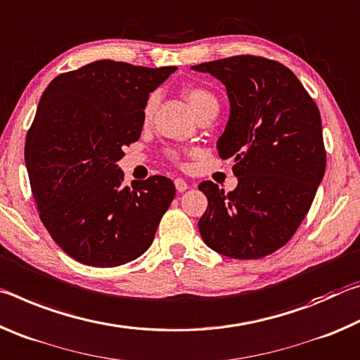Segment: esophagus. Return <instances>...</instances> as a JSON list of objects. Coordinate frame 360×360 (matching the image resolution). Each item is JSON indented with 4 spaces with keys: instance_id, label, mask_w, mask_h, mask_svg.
Here are the masks:
<instances>
[{
    "instance_id": "34e87169",
    "label": "esophagus",
    "mask_w": 360,
    "mask_h": 360,
    "mask_svg": "<svg viewBox=\"0 0 360 360\" xmlns=\"http://www.w3.org/2000/svg\"><path fill=\"white\" fill-rule=\"evenodd\" d=\"M174 187H176V191H178V192H184L188 188V184L184 179L178 178V179H174Z\"/></svg>"
}]
</instances>
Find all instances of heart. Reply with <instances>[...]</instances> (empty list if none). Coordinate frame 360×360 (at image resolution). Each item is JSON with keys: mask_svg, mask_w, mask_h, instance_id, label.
I'll list each match as a JSON object with an SVG mask.
<instances>
[{"mask_svg": "<svg viewBox=\"0 0 360 360\" xmlns=\"http://www.w3.org/2000/svg\"><path fill=\"white\" fill-rule=\"evenodd\" d=\"M186 100L188 103V106L195 114V117H198V115H202L206 111H216L219 109V101L216 98V95L211 92L210 89L206 87H191L187 89L184 92ZM155 103L157 98L155 95H152L148 98L143 109V119L144 122H149L152 119V114H154V109H155ZM167 154L169 158H173V160H178L179 158V150L176 149H168Z\"/></svg>", "mask_w": 360, "mask_h": 360, "instance_id": "1", "label": "heart"}]
</instances>
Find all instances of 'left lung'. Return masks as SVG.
<instances>
[{"instance_id":"obj_1","label":"left lung","mask_w":360,"mask_h":360,"mask_svg":"<svg viewBox=\"0 0 360 360\" xmlns=\"http://www.w3.org/2000/svg\"><path fill=\"white\" fill-rule=\"evenodd\" d=\"M227 89L230 117L217 141L233 157L238 186L229 193L212 181L198 186L208 208L198 230L212 251L262 259L288 243L308 214L326 173L321 114L288 66L236 56L192 66Z\"/></svg>"}]
</instances>
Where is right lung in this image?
<instances>
[{
    "instance_id": "add662e5",
    "label": "right lung",
    "mask_w": 360,
    "mask_h": 360,
    "mask_svg": "<svg viewBox=\"0 0 360 360\" xmlns=\"http://www.w3.org/2000/svg\"><path fill=\"white\" fill-rule=\"evenodd\" d=\"M174 71L98 60L57 76L41 96L25 141L30 184L44 227L81 264L117 266L154 241L173 181L124 186L117 162L141 135L149 94Z\"/></svg>"
}]
</instances>
